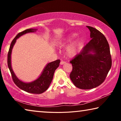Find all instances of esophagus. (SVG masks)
<instances>
[{"label":"esophagus","instance_id":"obj_1","mask_svg":"<svg viewBox=\"0 0 121 121\" xmlns=\"http://www.w3.org/2000/svg\"><path fill=\"white\" fill-rule=\"evenodd\" d=\"M66 63L65 62V61H61V62H60V65H64V64H65V63Z\"/></svg>","mask_w":121,"mask_h":121}]
</instances>
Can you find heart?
Here are the masks:
<instances>
[{"label":"heart","instance_id":"heart-1","mask_svg":"<svg viewBox=\"0 0 121 121\" xmlns=\"http://www.w3.org/2000/svg\"><path fill=\"white\" fill-rule=\"evenodd\" d=\"M77 36L76 33H73L68 35L66 37H65L63 40H61L59 42V44L61 45H65L68 43L73 40ZM82 42V39L81 38H77L76 40H75L70 45H69L67 49V53L69 56L72 57L76 55L80 50L81 45Z\"/></svg>","mask_w":121,"mask_h":121}]
</instances>
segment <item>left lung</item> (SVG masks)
I'll return each mask as SVG.
<instances>
[{
  "instance_id": "8db88e82",
  "label": "left lung",
  "mask_w": 121,
  "mask_h": 121,
  "mask_svg": "<svg viewBox=\"0 0 121 121\" xmlns=\"http://www.w3.org/2000/svg\"><path fill=\"white\" fill-rule=\"evenodd\" d=\"M86 26L91 40L70 61L73 65L71 80L75 86L84 90L103 83L112 67L110 48L105 36L95 28Z\"/></svg>"
}]
</instances>
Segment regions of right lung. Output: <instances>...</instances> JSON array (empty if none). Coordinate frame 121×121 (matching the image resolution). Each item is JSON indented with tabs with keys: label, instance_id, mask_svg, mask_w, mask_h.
<instances>
[{
	"label": "right lung",
	"instance_id": "obj_1",
	"mask_svg": "<svg viewBox=\"0 0 121 121\" xmlns=\"http://www.w3.org/2000/svg\"><path fill=\"white\" fill-rule=\"evenodd\" d=\"M37 30V29H28L23 31L20 32L16 35L14 39L12 40L11 46H10L9 53H8L7 63L8 67H9L10 72L12 74V78L16 86H17L20 89L24 91L27 92L28 93L40 94L43 93L44 92L48 90V87L50 86L51 83L52 82L55 71L59 66L60 60H56L48 63L45 67L39 77L36 80L29 83L24 82L18 78L13 70L11 64L12 51L13 46L16 42V39L23 35L29 33V32H36Z\"/></svg>",
	"mask_w": 121,
	"mask_h": 121
}]
</instances>
